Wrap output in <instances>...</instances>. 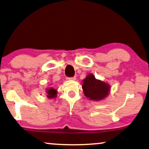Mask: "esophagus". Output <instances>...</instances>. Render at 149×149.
I'll use <instances>...</instances> for the list:
<instances>
[{
	"label": "esophagus",
	"mask_w": 149,
	"mask_h": 149,
	"mask_svg": "<svg viewBox=\"0 0 149 149\" xmlns=\"http://www.w3.org/2000/svg\"><path fill=\"white\" fill-rule=\"evenodd\" d=\"M66 79H68V80H75V79H76V77H75V76L71 77H68L67 78H66Z\"/></svg>",
	"instance_id": "1"
}]
</instances>
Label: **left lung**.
<instances>
[{
	"mask_svg": "<svg viewBox=\"0 0 149 149\" xmlns=\"http://www.w3.org/2000/svg\"><path fill=\"white\" fill-rule=\"evenodd\" d=\"M82 88L85 96L92 100H101L108 96L110 86L100 80H97L94 75L89 74L84 79Z\"/></svg>",
	"mask_w": 149,
	"mask_h": 149,
	"instance_id": "8db88e82",
	"label": "left lung"
}]
</instances>
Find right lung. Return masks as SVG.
I'll list each match as a JSON object with an SVG mask.
<instances>
[{
    "label": "right lung",
    "mask_w": 149,
    "mask_h": 149,
    "mask_svg": "<svg viewBox=\"0 0 149 149\" xmlns=\"http://www.w3.org/2000/svg\"><path fill=\"white\" fill-rule=\"evenodd\" d=\"M56 93H57V91L52 88L48 89V90H47V97H49V98H53V97L56 96V94H57Z\"/></svg>",
    "instance_id": "obj_1"
}]
</instances>
